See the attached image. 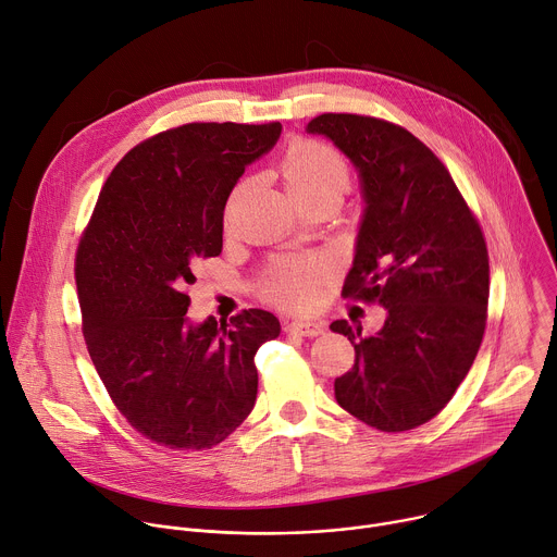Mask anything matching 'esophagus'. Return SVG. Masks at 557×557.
<instances>
[{
  "instance_id": "esophagus-1",
  "label": "esophagus",
  "mask_w": 557,
  "mask_h": 557,
  "mask_svg": "<svg viewBox=\"0 0 557 557\" xmlns=\"http://www.w3.org/2000/svg\"><path fill=\"white\" fill-rule=\"evenodd\" d=\"M324 322H315V320H295L288 324V331L290 333H297V335H305V337H318L324 333Z\"/></svg>"
}]
</instances>
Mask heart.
<instances>
[{
    "instance_id": "b5f03b06",
    "label": "heart",
    "mask_w": 557,
    "mask_h": 557,
    "mask_svg": "<svg viewBox=\"0 0 557 557\" xmlns=\"http://www.w3.org/2000/svg\"><path fill=\"white\" fill-rule=\"evenodd\" d=\"M280 175L297 201H305L318 195H335L348 186L350 171L346 158L337 148L315 141V139H295L284 150L280 160ZM239 188L231 195L226 218L231 213L233 201ZM324 282V264L318 258H282L277 260L269 275L262 282V293L273 305L286 309L309 307L318 299Z\"/></svg>"
}]
</instances>
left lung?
<instances>
[{
    "label": "left lung",
    "instance_id": "1",
    "mask_svg": "<svg viewBox=\"0 0 557 557\" xmlns=\"http://www.w3.org/2000/svg\"><path fill=\"white\" fill-rule=\"evenodd\" d=\"M329 137L360 173L367 201L342 295L386 309L380 333L331 324L356 348L335 399L364 424L399 433L433 420L467 377L486 329L484 233L446 166L386 120L324 113Z\"/></svg>",
    "mask_w": 557,
    "mask_h": 557
}]
</instances>
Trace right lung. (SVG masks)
I'll return each instance as SVG.
<instances>
[{"label": "right lung", "mask_w": 557, "mask_h": 557, "mask_svg": "<svg viewBox=\"0 0 557 557\" xmlns=\"http://www.w3.org/2000/svg\"><path fill=\"white\" fill-rule=\"evenodd\" d=\"M280 122H193L144 139L97 197L75 256L88 356L117 411L146 440L201 450L224 442L258 397V348L280 320L186 318L201 260L222 252L224 207Z\"/></svg>", "instance_id": "right-lung-1"}]
</instances>
